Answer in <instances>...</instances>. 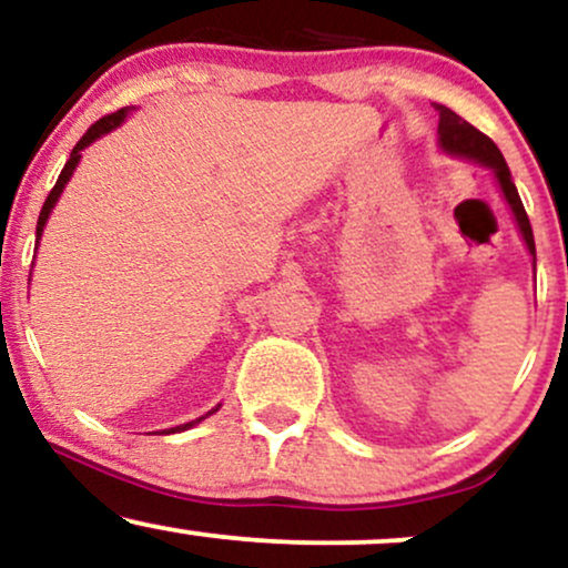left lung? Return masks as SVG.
Listing matches in <instances>:
<instances>
[{"mask_svg": "<svg viewBox=\"0 0 568 568\" xmlns=\"http://www.w3.org/2000/svg\"><path fill=\"white\" fill-rule=\"evenodd\" d=\"M434 108L439 111L442 148L449 150V153H455V155H466V159L479 161L495 172L497 182H500V187H503L505 201H508L510 209H514L518 230H521L524 241H526V245H529L531 256H535V235H531L529 216H526L524 203H521V197H518V190H516L514 180H510L508 163H505L500 150H497V145L489 140L487 134L479 132L474 124H468L466 119H460L455 111H449L447 105H434Z\"/></svg>", "mask_w": 568, "mask_h": 568, "instance_id": "obj_1", "label": "left lung"}]
</instances>
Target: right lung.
Instances as JSON below:
<instances>
[{
  "instance_id": "1",
  "label": "right lung",
  "mask_w": 568,
  "mask_h": 568,
  "mask_svg": "<svg viewBox=\"0 0 568 568\" xmlns=\"http://www.w3.org/2000/svg\"><path fill=\"white\" fill-rule=\"evenodd\" d=\"M124 115H126V111L124 108H121V111H115V113H108V115H102L100 121H94L92 126L87 129L84 132V136H81V140L77 142V148L71 150V159L65 161V166H63V172H60V176H58V182H54V187L50 190V195H47V201H44V206H42V214H39V222H37V243H39V237H42V230H44V224H47V216H50V211H52V206H54V201H58L60 197V193H63V187H65V182L71 180V174H73V169H77V163H79V159H81V150H84L89 142H94L98 140L100 134H105V132H111V129H115L121 124V121H124ZM211 413H216V409H211ZM209 413V415H211ZM203 418H197V420H190V423H184V426H176V428H169L166 434H174V432H184V428H190V426H195V423H201Z\"/></svg>"
}]
</instances>
